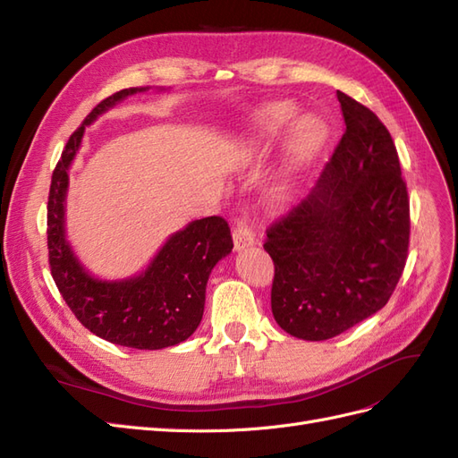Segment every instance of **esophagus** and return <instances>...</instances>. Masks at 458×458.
<instances>
[{
	"label": "esophagus",
	"instance_id": "34e87169",
	"mask_svg": "<svg viewBox=\"0 0 458 458\" xmlns=\"http://www.w3.org/2000/svg\"><path fill=\"white\" fill-rule=\"evenodd\" d=\"M233 242L237 250H244V248L252 246L256 242V234L246 221H237V225L233 229Z\"/></svg>",
	"mask_w": 458,
	"mask_h": 458
}]
</instances>
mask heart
<instances>
[{
	"label": "heart",
	"instance_id": "obj_1",
	"mask_svg": "<svg viewBox=\"0 0 458 458\" xmlns=\"http://www.w3.org/2000/svg\"><path fill=\"white\" fill-rule=\"evenodd\" d=\"M294 116L293 108L286 106H273L263 110L258 114L250 126V143L258 147H267L276 141L284 131V128ZM327 140V126L317 116H301L293 123V128L286 137L284 147V165L279 179L271 187V199L276 202L288 200L293 192V179L294 175L306 165Z\"/></svg>",
	"mask_w": 458,
	"mask_h": 458
}]
</instances>
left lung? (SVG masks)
Returning <instances> with one entry per match:
<instances>
[{
	"label": "left lung",
	"mask_w": 458,
	"mask_h": 458,
	"mask_svg": "<svg viewBox=\"0 0 458 458\" xmlns=\"http://www.w3.org/2000/svg\"><path fill=\"white\" fill-rule=\"evenodd\" d=\"M345 131L310 195L267 229L271 311L301 340H328L380 311L405 269L411 216L390 131L338 91Z\"/></svg>",
	"instance_id": "1"
}]
</instances>
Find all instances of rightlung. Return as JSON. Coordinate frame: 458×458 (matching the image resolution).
<instances>
[{
  "label": "right lung",
  "mask_w": 458,
  "mask_h": 458,
  "mask_svg": "<svg viewBox=\"0 0 458 458\" xmlns=\"http://www.w3.org/2000/svg\"><path fill=\"white\" fill-rule=\"evenodd\" d=\"M145 89L130 88L106 97L71 135L51 177L47 248L53 281L81 325L95 336L126 348L162 350L187 340L200 325L208 276L233 250L227 221L219 216L191 221L165 241L141 275L113 283L91 276L64 234L68 168L86 126L128 95Z\"/></svg>",
  "instance_id": "add662e5"
}]
</instances>
